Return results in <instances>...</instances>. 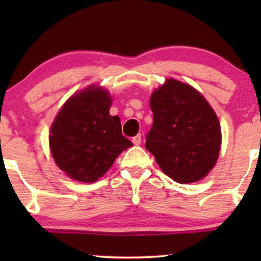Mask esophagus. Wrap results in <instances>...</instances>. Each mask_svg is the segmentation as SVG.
I'll return each mask as SVG.
<instances>
[{"mask_svg":"<svg viewBox=\"0 0 261 261\" xmlns=\"http://www.w3.org/2000/svg\"><path fill=\"white\" fill-rule=\"evenodd\" d=\"M132 141H133V144L135 145V146H139L141 144V134H138V135H135V137L132 139Z\"/></svg>","mask_w":261,"mask_h":261,"instance_id":"34e87169","label":"esophagus"}]
</instances>
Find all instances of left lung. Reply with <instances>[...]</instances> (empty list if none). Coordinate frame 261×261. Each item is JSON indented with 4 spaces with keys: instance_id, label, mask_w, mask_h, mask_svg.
Masks as SVG:
<instances>
[{
    "instance_id": "left-lung-1",
    "label": "left lung",
    "mask_w": 261,
    "mask_h": 261,
    "mask_svg": "<svg viewBox=\"0 0 261 261\" xmlns=\"http://www.w3.org/2000/svg\"><path fill=\"white\" fill-rule=\"evenodd\" d=\"M153 126L146 148L163 172L180 184L195 183L215 166L221 128L206 99L190 85L169 78L149 99Z\"/></svg>"
}]
</instances>
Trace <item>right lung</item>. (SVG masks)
Returning <instances> with one entry per match:
<instances>
[{"instance_id": "1", "label": "right lung", "mask_w": 261, "mask_h": 261, "mask_svg": "<svg viewBox=\"0 0 261 261\" xmlns=\"http://www.w3.org/2000/svg\"><path fill=\"white\" fill-rule=\"evenodd\" d=\"M110 106L108 91L90 85L67 99L52 123V156L74 180L96 181L133 146L122 135L120 117L109 115Z\"/></svg>"}]
</instances>
